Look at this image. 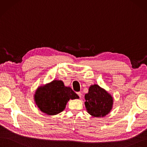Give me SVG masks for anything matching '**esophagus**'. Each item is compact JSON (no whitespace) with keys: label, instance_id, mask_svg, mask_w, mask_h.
Masks as SVG:
<instances>
[{"label":"esophagus","instance_id":"obj_1","mask_svg":"<svg viewBox=\"0 0 147 147\" xmlns=\"http://www.w3.org/2000/svg\"><path fill=\"white\" fill-rule=\"evenodd\" d=\"M77 94H78L80 97H82V93H80V92H78V93H77Z\"/></svg>","mask_w":147,"mask_h":147}]
</instances>
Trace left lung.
I'll return each instance as SVG.
<instances>
[{
    "label": "left lung",
    "mask_w": 147,
    "mask_h": 147,
    "mask_svg": "<svg viewBox=\"0 0 147 147\" xmlns=\"http://www.w3.org/2000/svg\"><path fill=\"white\" fill-rule=\"evenodd\" d=\"M85 99L86 109L92 116L104 117L112 109L113 97L98 85L94 84L90 86L88 93L85 95Z\"/></svg>",
    "instance_id": "1"
}]
</instances>
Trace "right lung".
I'll return each instance as SVG.
<instances>
[{
  "label": "right lung",
  "instance_id": "add662e5",
  "mask_svg": "<svg viewBox=\"0 0 147 147\" xmlns=\"http://www.w3.org/2000/svg\"><path fill=\"white\" fill-rule=\"evenodd\" d=\"M79 98L71 88L57 80L38 87L34 94L36 104L48 115H57L64 110L69 100Z\"/></svg>",
  "mask_w": 147,
  "mask_h": 147
}]
</instances>
